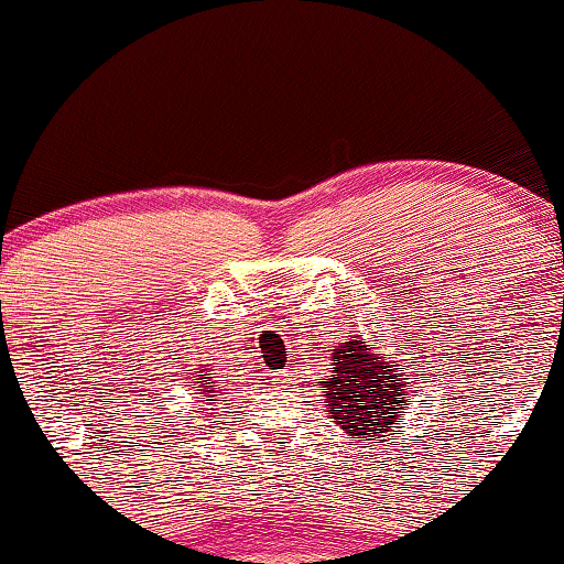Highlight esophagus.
Listing matches in <instances>:
<instances>
[{"mask_svg":"<svg viewBox=\"0 0 564 564\" xmlns=\"http://www.w3.org/2000/svg\"><path fill=\"white\" fill-rule=\"evenodd\" d=\"M286 377H289V373H286V371H281V373H278V381H289Z\"/></svg>","mask_w":564,"mask_h":564,"instance_id":"esophagus-1","label":"esophagus"}]
</instances>
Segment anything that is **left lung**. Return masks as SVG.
<instances>
[{"label":"left lung","instance_id":"1","mask_svg":"<svg viewBox=\"0 0 564 564\" xmlns=\"http://www.w3.org/2000/svg\"><path fill=\"white\" fill-rule=\"evenodd\" d=\"M332 355V379L323 381L328 411L334 413L332 419L352 437H387L392 424L411 405L408 392L413 384L403 379L405 373H394V368L381 360L373 347L355 336Z\"/></svg>","mask_w":564,"mask_h":564}]
</instances>
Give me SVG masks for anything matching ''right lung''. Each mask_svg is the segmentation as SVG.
Masks as SVG:
<instances>
[{
  "label": "right lung",
  "mask_w": 564,
  "mask_h": 564,
  "mask_svg": "<svg viewBox=\"0 0 564 564\" xmlns=\"http://www.w3.org/2000/svg\"><path fill=\"white\" fill-rule=\"evenodd\" d=\"M198 379H200V381H196V384H198V387H204V390H200V394L209 392V398H212V392L217 390L215 377H209V373H206V368H204V371H198Z\"/></svg>",
  "instance_id": "add662e5"
}]
</instances>
